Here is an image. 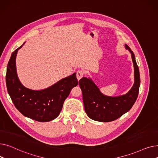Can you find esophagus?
Returning a JSON list of instances; mask_svg holds the SVG:
<instances>
[{
	"instance_id": "1",
	"label": "esophagus",
	"mask_w": 158,
	"mask_h": 158,
	"mask_svg": "<svg viewBox=\"0 0 158 158\" xmlns=\"http://www.w3.org/2000/svg\"><path fill=\"white\" fill-rule=\"evenodd\" d=\"M84 76V72L82 70H78L77 72V73H76V77H77V79L78 81H79L82 77H83Z\"/></svg>"
}]
</instances>
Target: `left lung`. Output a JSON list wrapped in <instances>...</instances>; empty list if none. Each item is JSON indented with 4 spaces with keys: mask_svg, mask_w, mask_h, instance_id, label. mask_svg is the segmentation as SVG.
<instances>
[{
    "mask_svg": "<svg viewBox=\"0 0 158 158\" xmlns=\"http://www.w3.org/2000/svg\"><path fill=\"white\" fill-rule=\"evenodd\" d=\"M125 47L131 54L135 70L134 85L127 94L118 97L106 96L90 78L84 77L79 81L85 110L91 119L102 122L117 120L129 111L136 101L140 85L139 68L133 52L127 45Z\"/></svg>",
    "mask_w": 158,
    "mask_h": 158,
    "instance_id": "1",
    "label": "left lung"
}]
</instances>
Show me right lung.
Returning <instances> with one entry per match:
<instances>
[{
  "mask_svg": "<svg viewBox=\"0 0 158 158\" xmlns=\"http://www.w3.org/2000/svg\"><path fill=\"white\" fill-rule=\"evenodd\" d=\"M22 45L11 54L7 64L6 81L8 94L16 108L25 117L41 122L51 121L59 116L71 89L78 85L76 73L44 89L26 88L20 82L16 69V56Z\"/></svg>",
  "mask_w": 158,
  "mask_h": 158,
  "instance_id": "obj_1",
  "label": "right lung"
}]
</instances>
